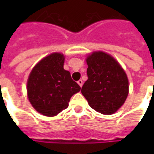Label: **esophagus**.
<instances>
[{"label":"esophagus","mask_w":154,"mask_h":154,"mask_svg":"<svg viewBox=\"0 0 154 154\" xmlns=\"http://www.w3.org/2000/svg\"><path fill=\"white\" fill-rule=\"evenodd\" d=\"M77 83H78V85L80 86L81 87H82V84H83V82H82V80H79V81H77Z\"/></svg>","instance_id":"34e87169"}]
</instances>
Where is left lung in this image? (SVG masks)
Returning <instances> with one entry per match:
<instances>
[{
  "instance_id": "obj_1",
  "label": "left lung",
  "mask_w": 154,
  "mask_h": 154,
  "mask_svg": "<svg viewBox=\"0 0 154 154\" xmlns=\"http://www.w3.org/2000/svg\"><path fill=\"white\" fill-rule=\"evenodd\" d=\"M87 79L82 94L92 109L112 115L125 103L129 94V80L119 63L110 54L93 52L86 58Z\"/></svg>"
}]
</instances>
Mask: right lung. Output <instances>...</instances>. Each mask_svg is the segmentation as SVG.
<instances>
[{
	"label": "right lung",
	"instance_id": "obj_1",
	"mask_svg": "<svg viewBox=\"0 0 154 154\" xmlns=\"http://www.w3.org/2000/svg\"><path fill=\"white\" fill-rule=\"evenodd\" d=\"M64 55L54 53L44 57L32 69L27 94L32 106L45 116L53 117L68 106L71 97L81 87L63 68Z\"/></svg>",
	"mask_w": 154,
	"mask_h": 154
}]
</instances>
